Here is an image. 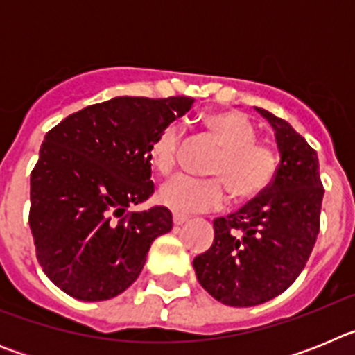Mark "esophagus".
<instances>
[{"label": "esophagus", "instance_id": "esophagus-1", "mask_svg": "<svg viewBox=\"0 0 355 355\" xmlns=\"http://www.w3.org/2000/svg\"><path fill=\"white\" fill-rule=\"evenodd\" d=\"M172 220H174V225H183L184 222H188V216L187 215H181V213H174V216H172Z\"/></svg>", "mask_w": 355, "mask_h": 355}]
</instances>
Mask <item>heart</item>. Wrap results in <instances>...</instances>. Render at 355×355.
I'll use <instances>...</instances> for the list:
<instances>
[{"label":"heart","instance_id":"1","mask_svg":"<svg viewBox=\"0 0 355 355\" xmlns=\"http://www.w3.org/2000/svg\"><path fill=\"white\" fill-rule=\"evenodd\" d=\"M205 126L224 149L209 174L215 180H193L178 175L163 184L158 202L180 213H196L218 208L225 200V187L234 199L249 200L261 196L274 181L277 156L266 144L256 142L258 131L240 112H215L205 117ZM183 128L168 124L163 128L149 147V162L162 175L174 172L178 165Z\"/></svg>","mask_w":355,"mask_h":355}]
</instances>
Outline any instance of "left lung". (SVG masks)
<instances>
[{
	"mask_svg": "<svg viewBox=\"0 0 355 355\" xmlns=\"http://www.w3.org/2000/svg\"><path fill=\"white\" fill-rule=\"evenodd\" d=\"M256 112L275 131L274 181L236 213L215 218L211 247L193 259L200 286L233 307L268 302L293 284L315 247L324 199L316 150L286 121Z\"/></svg>",
	"mask_w": 355,
	"mask_h": 355,
	"instance_id": "1",
	"label": "left lung"
}]
</instances>
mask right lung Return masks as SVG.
I'll return each instance as SVG.
<instances>
[{
    "label": "right lung",
    "mask_w": 355,
    "mask_h": 355,
    "mask_svg": "<svg viewBox=\"0 0 355 355\" xmlns=\"http://www.w3.org/2000/svg\"><path fill=\"white\" fill-rule=\"evenodd\" d=\"M187 96H121L87 106L46 133L30 180V229L53 284L85 302L117 297L137 281L150 243L172 229L155 206L149 147L192 108Z\"/></svg>",
    "instance_id": "obj_1"
}]
</instances>
